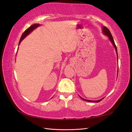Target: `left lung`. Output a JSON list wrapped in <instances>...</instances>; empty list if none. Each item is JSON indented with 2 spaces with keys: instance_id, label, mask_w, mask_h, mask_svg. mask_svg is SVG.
<instances>
[{
  "instance_id": "1",
  "label": "left lung",
  "mask_w": 132,
  "mask_h": 132,
  "mask_svg": "<svg viewBox=\"0 0 132 132\" xmlns=\"http://www.w3.org/2000/svg\"><path fill=\"white\" fill-rule=\"evenodd\" d=\"M102 30H103V32L104 34V35H106V36H107L108 37H109V40H110L111 43H112L114 47V48H115L116 52V54H117V60H118V54H117V47H116V45H115V43H114V40H113V38L112 36L111 33V32L109 31V30L106 27H103V28H102ZM80 97L81 99H82V100H85V101H86V102H95V103H98V102H100L101 100H102L103 99H103H101L98 100H90L85 99H83V98H82V97H80Z\"/></svg>"
}]
</instances>
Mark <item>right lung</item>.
Masks as SVG:
<instances>
[{"label": "right lung", "mask_w": 132, "mask_h": 132, "mask_svg": "<svg viewBox=\"0 0 132 132\" xmlns=\"http://www.w3.org/2000/svg\"><path fill=\"white\" fill-rule=\"evenodd\" d=\"M39 26H40V24H33L32 26H31L30 27H29L26 30H25L24 32L23 33V35H22V36H21V38H20V40L19 43V44H20L21 41L23 40V39H24L25 37H26L27 35H28L30 32H32L33 30H34L35 29H36V28H37V27H39Z\"/></svg>", "instance_id": "right-lung-1"}]
</instances>
